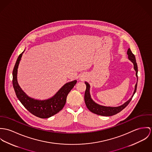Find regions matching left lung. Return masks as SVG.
Here are the masks:
<instances>
[{"instance_id": "8db88e82", "label": "left lung", "mask_w": 152, "mask_h": 152, "mask_svg": "<svg viewBox=\"0 0 152 152\" xmlns=\"http://www.w3.org/2000/svg\"><path fill=\"white\" fill-rule=\"evenodd\" d=\"M127 54L128 55V59L133 63L134 68L136 71V76L137 77V82L135 84V90L134 91V94L131 97V99L125 102L124 104L118 106V107H106L99 105L96 103L91 98L90 93V84L87 82H85V84L86 85V89L84 93V101L87 108L93 113H94L97 115H100L102 116H112L117 114L120 111H121L123 109H124L131 101L134 95L135 94L136 91L137 84V65L136 64L135 55L132 53L130 48H129L127 51Z\"/></svg>"}]
</instances>
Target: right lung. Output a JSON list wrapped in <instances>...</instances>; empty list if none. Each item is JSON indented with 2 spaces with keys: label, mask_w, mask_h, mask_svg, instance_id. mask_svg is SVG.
<instances>
[{
  "label": "right lung",
  "mask_w": 152,
  "mask_h": 152,
  "mask_svg": "<svg viewBox=\"0 0 152 152\" xmlns=\"http://www.w3.org/2000/svg\"><path fill=\"white\" fill-rule=\"evenodd\" d=\"M24 51L20 54L13 70V86L16 96L23 106L32 114L41 118H48L59 113L64 107L69 93L76 84L77 80L64 84L50 99L44 100H35L28 97L21 88L17 82V69Z\"/></svg>",
  "instance_id": "1"
}]
</instances>
